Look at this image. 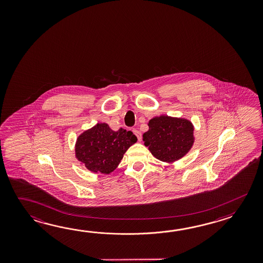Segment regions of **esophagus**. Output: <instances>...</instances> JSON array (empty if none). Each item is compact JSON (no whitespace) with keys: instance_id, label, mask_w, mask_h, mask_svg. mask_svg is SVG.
Returning a JSON list of instances; mask_svg holds the SVG:
<instances>
[{"instance_id":"34e87169","label":"esophagus","mask_w":263,"mask_h":263,"mask_svg":"<svg viewBox=\"0 0 263 263\" xmlns=\"http://www.w3.org/2000/svg\"><path fill=\"white\" fill-rule=\"evenodd\" d=\"M133 132H134V135L137 137V139L141 141V139H142V134H141L139 130H138V129H134Z\"/></svg>"}]
</instances>
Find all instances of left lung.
Masks as SVG:
<instances>
[{"mask_svg":"<svg viewBox=\"0 0 263 263\" xmlns=\"http://www.w3.org/2000/svg\"><path fill=\"white\" fill-rule=\"evenodd\" d=\"M149 129L143 134L145 146L162 162H175L184 156L194 144V127L182 118L161 116L148 122Z\"/></svg>","mask_w":263,"mask_h":263,"instance_id":"1","label":"left lung"}]
</instances>
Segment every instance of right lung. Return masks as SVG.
<instances>
[{
	"instance_id": "right-lung-1",
	"label": "right lung",
	"mask_w": 263,
	"mask_h": 263,
	"mask_svg": "<svg viewBox=\"0 0 263 263\" xmlns=\"http://www.w3.org/2000/svg\"><path fill=\"white\" fill-rule=\"evenodd\" d=\"M136 141L130 130L114 132L107 124L98 123L79 136L75 146L76 158L94 173L110 174Z\"/></svg>"
}]
</instances>
